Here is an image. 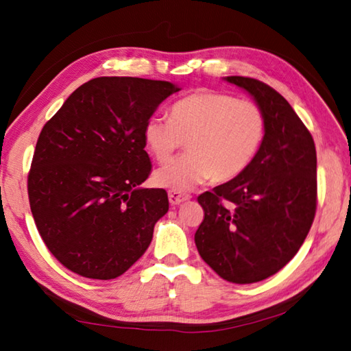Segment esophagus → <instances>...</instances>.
Returning <instances> with one entry per match:
<instances>
[{
  "instance_id": "34e87169",
  "label": "esophagus",
  "mask_w": 351,
  "mask_h": 351,
  "mask_svg": "<svg viewBox=\"0 0 351 351\" xmlns=\"http://www.w3.org/2000/svg\"><path fill=\"white\" fill-rule=\"evenodd\" d=\"M189 199H190L189 195H182V193H178V191H169V202L171 205H180Z\"/></svg>"
}]
</instances>
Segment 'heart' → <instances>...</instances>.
<instances>
[{
	"instance_id": "obj_1",
	"label": "heart",
	"mask_w": 351,
	"mask_h": 351,
	"mask_svg": "<svg viewBox=\"0 0 351 351\" xmlns=\"http://www.w3.org/2000/svg\"><path fill=\"white\" fill-rule=\"evenodd\" d=\"M264 131L255 102L213 90L193 93L171 107L170 119L154 116L145 123L146 149L158 162L187 141L189 152L156 170L154 181L170 191H189L211 178L234 180L255 158Z\"/></svg>"
}]
</instances>
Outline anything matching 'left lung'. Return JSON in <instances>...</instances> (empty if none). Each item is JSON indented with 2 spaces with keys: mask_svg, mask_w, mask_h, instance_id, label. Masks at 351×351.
I'll return each mask as SVG.
<instances>
[{
  "mask_svg": "<svg viewBox=\"0 0 351 351\" xmlns=\"http://www.w3.org/2000/svg\"><path fill=\"white\" fill-rule=\"evenodd\" d=\"M263 111L265 134L241 175L197 197L204 221L195 243L205 263L232 283H253L285 267L317 211V152L306 126L263 81L226 77Z\"/></svg>",
  "mask_w": 351,
  "mask_h": 351,
  "instance_id": "left-lung-1",
  "label": "left lung"
}]
</instances>
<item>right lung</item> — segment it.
Returning a JSON list of instances; mask_svg holds the SVG:
<instances>
[{
	"instance_id": "obj_1",
	"label": "right lung",
	"mask_w": 351,
	"mask_h": 351,
	"mask_svg": "<svg viewBox=\"0 0 351 351\" xmlns=\"http://www.w3.org/2000/svg\"><path fill=\"white\" fill-rule=\"evenodd\" d=\"M181 88L169 81L99 77L45 123L28 173L29 208L48 250L83 278L123 274L169 211L162 189H141L152 164L143 128Z\"/></svg>"
}]
</instances>
